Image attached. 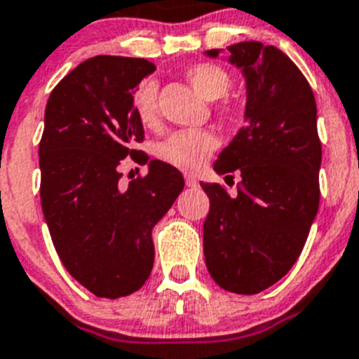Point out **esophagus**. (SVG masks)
<instances>
[{
  "label": "esophagus",
  "mask_w": 359,
  "mask_h": 359,
  "mask_svg": "<svg viewBox=\"0 0 359 359\" xmlns=\"http://www.w3.org/2000/svg\"><path fill=\"white\" fill-rule=\"evenodd\" d=\"M184 179H186V186H188V188H197L198 186V180L193 175H186Z\"/></svg>",
  "instance_id": "1"
}]
</instances>
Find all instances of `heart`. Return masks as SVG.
<instances>
[{"mask_svg": "<svg viewBox=\"0 0 359 359\" xmlns=\"http://www.w3.org/2000/svg\"><path fill=\"white\" fill-rule=\"evenodd\" d=\"M186 77L193 88L208 101L226 97L231 90V77L217 65H193L186 70ZM133 110L142 126L154 128L157 124V85L155 81H144L133 93ZM227 111V104L220 106ZM217 148V137L208 130H180L168 135L157 146V157L162 162L182 171H197L204 166L205 158Z\"/></svg>", "mask_w": 359, "mask_h": 359, "instance_id": "1", "label": "heart"}]
</instances>
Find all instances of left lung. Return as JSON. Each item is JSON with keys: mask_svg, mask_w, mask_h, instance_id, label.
<instances>
[{"mask_svg": "<svg viewBox=\"0 0 359 359\" xmlns=\"http://www.w3.org/2000/svg\"><path fill=\"white\" fill-rule=\"evenodd\" d=\"M248 88L245 126L215 162L218 175L242 182L231 197L202 184L210 197L204 257L211 278L236 294H257L289 273L320 204L322 142L309 83L282 50L258 41L227 46ZM220 50H208L217 57Z\"/></svg>", "mask_w": 359, "mask_h": 359, "instance_id": "obj_1", "label": "left lung"}]
</instances>
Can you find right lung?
Segmentation results:
<instances>
[{"label": "right lung", "instance_id": "add662e5", "mask_svg": "<svg viewBox=\"0 0 359 359\" xmlns=\"http://www.w3.org/2000/svg\"><path fill=\"white\" fill-rule=\"evenodd\" d=\"M155 70L139 57L95 55L50 93L39 142L41 205L68 273L99 298L139 291L155 260L151 229L184 188L177 168L133 149L144 128L133 88ZM149 162V175L120 184L118 164Z\"/></svg>", "mask_w": 359, "mask_h": 359}]
</instances>
